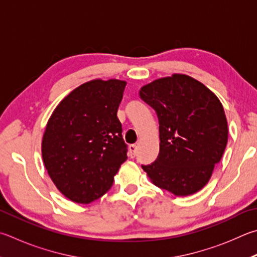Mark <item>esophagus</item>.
<instances>
[{
	"label": "esophagus",
	"instance_id": "esophagus-1",
	"mask_svg": "<svg viewBox=\"0 0 257 257\" xmlns=\"http://www.w3.org/2000/svg\"><path fill=\"white\" fill-rule=\"evenodd\" d=\"M137 153V145H130L129 146V155L130 157H135Z\"/></svg>",
	"mask_w": 257,
	"mask_h": 257
}]
</instances>
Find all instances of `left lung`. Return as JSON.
<instances>
[{
  "instance_id": "1",
  "label": "left lung",
  "mask_w": 257,
  "mask_h": 257,
  "mask_svg": "<svg viewBox=\"0 0 257 257\" xmlns=\"http://www.w3.org/2000/svg\"><path fill=\"white\" fill-rule=\"evenodd\" d=\"M160 122V154L142 166L153 184L176 197L197 193L212 175L228 142L225 110L214 93L195 78L173 74L139 90Z\"/></svg>"
}]
</instances>
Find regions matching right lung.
<instances>
[{"mask_svg":"<svg viewBox=\"0 0 257 257\" xmlns=\"http://www.w3.org/2000/svg\"><path fill=\"white\" fill-rule=\"evenodd\" d=\"M127 82L88 81L68 93L48 119L41 142L46 170L73 202L87 204L112 186L127 160L116 116Z\"/></svg>","mask_w":257,"mask_h":257,"instance_id":"1","label":"right lung"}]
</instances>
